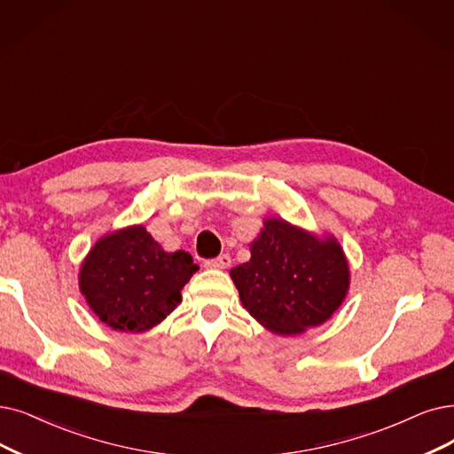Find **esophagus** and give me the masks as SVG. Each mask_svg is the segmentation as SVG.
<instances>
[{"instance_id":"34e87169","label":"esophagus","mask_w":454,"mask_h":454,"mask_svg":"<svg viewBox=\"0 0 454 454\" xmlns=\"http://www.w3.org/2000/svg\"><path fill=\"white\" fill-rule=\"evenodd\" d=\"M205 266H207V268L225 270V268H229V266H231V257L227 255V253H223V255H220V257H215V259H212V261H207V262H205Z\"/></svg>"}]
</instances>
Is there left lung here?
<instances>
[{
	"instance_id": "8db88e82",
	"label": "left lung",
	"mask_w": 454,
	"mask_h": 454,
	"mask_svg": "<svg viewBox=\"0 0 454 454\" xmlns=\"http://www.w3.org/2000/svg\"><path fill=\"white\" fill-rule=\"evenodd\" d=\"M251 259L231 270L249 315L278 335L324 324L342 303L350 268L333 237L318 239L281 217H266Z\"/></svg>"
}]
</instances>
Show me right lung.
I'll return each mask as SVG.
<instances>
[{
  "mask_svg": "<svg viewBox=\"0 0 454 454\" xmlns=\"http://www.w3.org/2000/svg\"><path fill=\"white\" fill-rule=\"evenodd\" d=\"M197 270L190 253H168L143 225H132L106 234L87 253L80 290L106 325L139 333L175 309Z\"/></svg>",
  "mask_w": 454,
  "mask_h": 454,
  "instance_id": "add662e5",
  "label": "right lung"
}]
</instances>
